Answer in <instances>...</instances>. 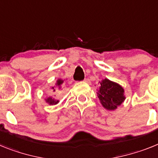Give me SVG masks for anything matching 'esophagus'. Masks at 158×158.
<instances>
[{
    "label": "esophagus",
    "instance_id": "34e87169",
    "mask_svg": "<svg viewBox=\"0 0 158 158\" xmlns=\"http://www.w3.org/2000/svg\"><path fill=\"white\" fill-rule=\"evenodd\" d=\"M84 82L86 83H87V84H90V80L89 79H85Z\"/></svg>",
    "mask_w": 158,
    "mask_h": 158
}]
</instances>
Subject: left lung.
Returning <instances> with one entry per match:
<instances>
[{
	"mask_svg": "<svg viewBox=\"0 0 158 158\" xmlns=\"http://www.w3.org/2000/svg\"><path fill=\"white\" fill-rule=\"evenodd\" d=\"M98 89V97L104 108L108 110L117 109L118 106L124 102V89L117 83L108 79H102Z\"/></svg>",
	"mask_w": 158,
	"mask_h": 158,
	"instance_id": "1",
	"label": "left lung"
}]
</instances>
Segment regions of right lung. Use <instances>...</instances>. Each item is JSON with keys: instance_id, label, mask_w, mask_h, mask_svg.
<instances>
[{"instance_id": "add662e5", "label": "right lung", "mask_w": 158, "mask_h": 158, "mask_svg": "<svg viewBox=\"0 0 158 158\" xmlns=\"http://www.w3.org/2000/svg\"><path fill=\"white\" fill-rule=\"evenodd\" d=\"M63 83H64V80L63 79H57V81L56 82V83H55V87H52V89L53 90H55V87H59V88H60L61 87V85L63 84ZM45 101H46V102H48V103H49L50 105H56V104H57L59 102V100H56L55 99V98H52V97H48V98H47L46 99H45Z\"/></svg>"}]
</instances>
